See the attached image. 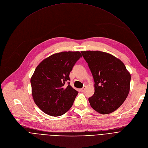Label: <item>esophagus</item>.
Returning <instances> with one entry per match:
<instances>
[{
  "label": "esophagus",
  "instance_id": "34e87169",
  "mask_svg": "<svg viewBox=\"0 0 148 148\" xmlns=\"http://www.w3.org/2000/svg\"><path fill=\"white\" fill-rule=\"evenodd\" d=\"M86 88V86L84 87V88H82V89H80V91H81V92H84V91H85Z\"/></svg>",
  "mask_w": 148,
  "mask_h": 148
}]
</instances>
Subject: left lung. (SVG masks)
Masks as SVG:
<instances>
[{"label":"left lung","instance_id":"8db88e82","mask_svg":"<svg viewBox=\"0 0 148 148\" xmlns=\"http://www.w3.org/2000/svg\"><path fill=\"white\" fill-rule=\"evenodd\" d=\"M92 74L94 94L88 98L91 107L101 114L116 111L127 98L131 74L123 62L101 51H81Z\"/></svg>","mask_w":148,"mask_h":148}]
</instances>
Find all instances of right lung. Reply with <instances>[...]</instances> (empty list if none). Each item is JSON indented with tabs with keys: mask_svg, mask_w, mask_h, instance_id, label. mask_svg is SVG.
<instances>
[{
	"mask_svg": "<svg viewBox=\"0 0 148 148\" xmlns=\"http://www.w3.org/2000/svg\"><path fill=\"white\" fill-rule=\"evenodd\" d=\"M82 57L79 51H62L45 58L37 66L30 82L37 106L47 115L58 116L72 107L78 92L69 82L70 73Z\"/></svg>",
	"mask_w": 148,
	"mask_h": 148,
	"instance_id": "add662e5",
	"label": "right lung"
}]
</instances>
